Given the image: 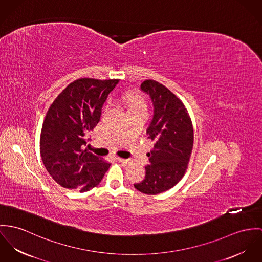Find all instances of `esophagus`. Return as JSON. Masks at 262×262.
Here are the masks:
<instances>
[{"instance_id":"1","label":"esophagus","mask_w":262,"mask_h":262,"mask_svg":"<svg viewBox=\"0 0 262 262\" xmlns=\"http://www.w3.org/2000/svg\"><path fill=\"white\" fill-rule=\"evenodd\" d=\"M117 161L120 162V163H124V164H129V163H130V160H128V159H122V158H117Z\"/></svg>"}]
</instances>
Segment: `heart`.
<instances>
[{"label":"heart","mask_w":262,"mask_h":262,"mask_svg":"<svg viewBox=\"0 0 262 262\" xmlns=\"http://www.w3.org/2000/svg\"><path fill=\"white\" fill-rule=\"evenodd\" d=\"M122 98H123V100L126 102L128 111L138 110V108H145V101H144V99H143L141 96H139V95L128 94V95H124Z\"/></svg>","instance_id":"b5f03b06"}]
</instances>
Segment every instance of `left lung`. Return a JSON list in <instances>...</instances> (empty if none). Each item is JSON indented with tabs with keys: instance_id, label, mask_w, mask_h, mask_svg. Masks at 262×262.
Listing matches in <instances>:
<instances>
[{
	"instance_id": "left-lung-1",
	"label": "left lung",
	"mask_w": 262,
	"mask_h": 262,
	"mask_svg": "<svg viewBox=\"0 0 262 262\" xmlns=\"http://www.w3.org/2000/svg\"><path fill=\"white\" fill-rule=\"evenodd\" d=\"M141 89L154 105L146 135L155 145L146 155L149 165L145 179L134 186L144 194L157 195L183 178L193 149L194 130L185 105L171 90L151 79L145 80Z\"/></svg>"
}]
</instances>
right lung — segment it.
<instances>
[{
	"mask_svg": "<svg viewBox=\"0 0 262 262\" xmlns=\"http://www.w3.org/2000/svg\"><path fill=\"white\" fill-rule=\"evenodd\" d=\"M117 83L118 79H77L49 107L41 130L40 151L47 172L63 188L86 192L96 187L108 170L110 163L82 146Z\"/></svg>",
	"mask_w": 262,
	"mask_h": 262,
	"instance_id": "1",
	"label": "right lung"
}]
</instances>
